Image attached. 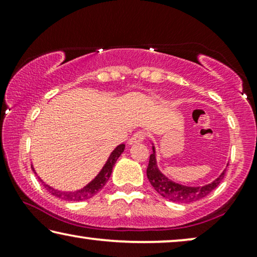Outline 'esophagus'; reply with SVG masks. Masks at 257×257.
<instances>
[{"instance_id": "1", "label": "esophagus", "mask_w": 257, "mask_h": 257, "mask_svg": "<svg viewBox=\"0 0 257 257\" xmlns=\"http://www.w3.org/2000/svg\"><path fill=\"white\" fill-rule=\"evenodd\" d=\"M145 139H146L145 133H144L143 131H138L133 135V137L130 139L128 143L130 144H140V143H143Z\"/></svg>"}]
</instances>
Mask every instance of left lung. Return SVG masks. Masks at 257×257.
<instances>
[{"mask_svg":"<svg viewBox=\"0 0 257 257\" xmlns=\"http://www.w3.org/2000/svg\"><path fill=\"white\" fill-rule=\"evenodd\" d=\"M150 143L151 145H152V154L150 156L149 166H147L146 171L147 179H149L151 185L153 186V188L156 189L163 198L170 200L172 202L188 203L198 201V200L208 195L213 189H215L224 178L226 168H224L222 173H221L215 180H213L212 182H209V184L203 186H187L171 180V179L166 177V175L159 170V167H158L156 146H154L152 139L150 140Z\"/></svg>","mask_w":257,"mask_h":257,"instance_id":"left-lung-1","label":"left lung"}]
</instances>
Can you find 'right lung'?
Returning <instances> with one entry per match:
<instances>
[{"label": "right lung", "mask_w": 257, "mask_h": 257, "mask_svg": "<svg viewBox=\"0 0 257 257\" xmlns=\"http://www.w3.org/2000/svg\"><path fill=\"white\" fill-rule=\"evenodd\" d=\"M124 150H125L124 144H120V145L115 147V149L111 152L110 156H108L106 163L104 164L103 167H101L99 173H98L90 182H87L84 187L77 189V191H59V189L51 187L50 185H47L40 177H38V174L36 173V171H35L34 166H31V168H33L34 173L37 175V178L40 179V181L42 182V185L44 186V188L47 189V191H49V193H51L52 195L56 196V198L65 200V201H82V200L92 198L93 195H96L97 193L104 187L105 184H106L107 180L111 177L112 170H113L115 161H117L118 158L121 156L122 152H124Z\"/></svg>", "instance_id": "add662e5"}]
</instances>
